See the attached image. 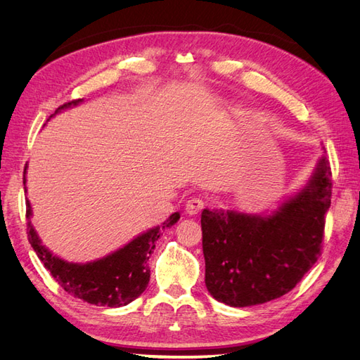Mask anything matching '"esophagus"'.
<instances>
[{
	"label": "esophagus",
	"instance_id": "esophagus-1",
	"mask_svg": "<svg viewBox=\"0 0 360 360\" xmlns=\"http://www.w3.org/2000/svg\"><path fill=\"white\" fill-rule=\"evenodd\" d=\"M204 205H205V202H204L201 198L193 197V198H191V200L186 202V213H189V214H197V213H200V212L204 209Z\"/></svg>",
	"mask_w": 360,
	"mask_h": 360
}]
</instances>
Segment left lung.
Masks as SVG:
<instances>
[{
    "label": "left lung",
    "instance_id": "8db88e82",
    "mask_svg": "<svg viewBox=\"0 0 360 360\" xmlns=\"http://www.w3.org/2000/svg\"><path fill=\"white\" fill-rule=\"evenodd\" d=\"M330 200L332 171L323 156L307 186L271 214L204 209L207 290L234 308L266 303L291 291L321 255Z\"/></svg>",
    "mask_w": 360,
    "mask_h": 360
}]
</instances>
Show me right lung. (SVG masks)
I'll use <instances>...</instances> for the list:
<instances>
[{
    "label": "right lung",
    "mask_w": 360,
    "mask_h": 360,
    "mask_svg": "<svg viewBox=\"0 0 360 360\" xmlns=\"http://www.w3.org/2000/svg\"><path fill=\"white\" fill-rule=\"evenodd\" d=\"M82 99L73 101L61 105L56 111L60 112L66 108L78 105ZM53 114V115H56ZM52 117V115H51ZM24 169V186H25ZM27 192V188H25ZM32 214L30 201L27 200V219ZM180 219V213H172L162 226H155L147 233L138 236L126 246L120 248L115 252L106 255L91 263L78 264L68 263L60 257L53 255L41 245L34 228L28 222V242L36 250L37 257L53 276L60 287L68 291L70 296L81 299L86 303L97 304V307L118 308L126 307L127 303L139 297L148 285L150 269L148 258L153 254L156 240L160 237L163 228H169Z\"/></svg>",
    "instance_id": "1"
}]
</instances>
